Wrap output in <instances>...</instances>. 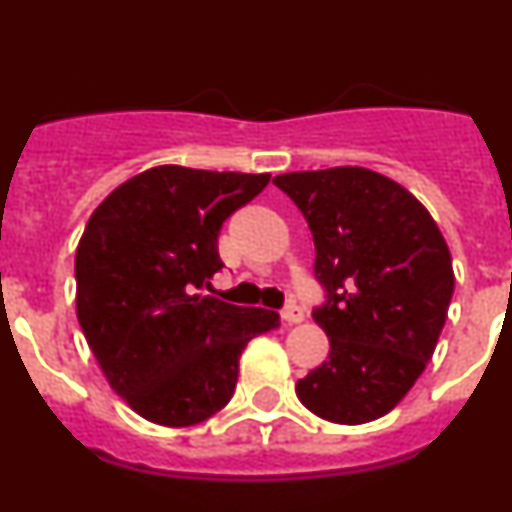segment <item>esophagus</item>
<instances>
[{
	"label": "esophagus",
	"instance_id": "1",
	"mask_svg": "<svg viewBox=\"0 0 512 512\" xmlns=\"http://www.w3.org/2000/svg\"><path fill=\"white\" fill-rule=\"evenodd\" d=\"M281 318L286 323H301L303 321L301 306H296V303H288V306L281 311Z\"/></svg>",
	"mask_w": 512,
	"mask_h": 512
}]
</instances>
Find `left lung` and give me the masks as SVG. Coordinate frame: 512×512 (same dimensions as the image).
<instances>
[{
    "mask_svg": "<svg viewBox=\"0 0 512 512\" xmlns=\"http://www.w3.org/2000/svg\"><path fill=\"white\" fill-rule=\"evenodd\" d=\"M273 184L308 221L326 291L313 321L331 351L296 383L298 401L341 426L376 421L433 356L455 286L448 244L411 191L371 169L293 171Z\"/></svg>",
    "mask_w": 512,
    "mask_h": 512,
    "instance_id": "obj_1",
    "label": "left lung"
}]
</instances>
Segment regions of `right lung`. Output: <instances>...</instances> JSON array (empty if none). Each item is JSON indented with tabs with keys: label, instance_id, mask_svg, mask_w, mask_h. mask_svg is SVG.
Instances as JSON below:
<instances>
[{
	"label": "right lung",
	"instance_id": "add662e5",
	"mask_svg": "<svg viewBox=\"0 0 512 512\" xmlns=\"http://www.w3.org/2000/svg\"><path fill=\"white\" fill-rule=\"evenodd\" d=\"M271 174L154 166L91 214L74 261L77 318L106 381L159 426H196L234 396L239 358L278 313L206 296L219 231Z\"/></svg>",
	"mask_w": 512,
	"mask_h": 512
}]
</instances>
